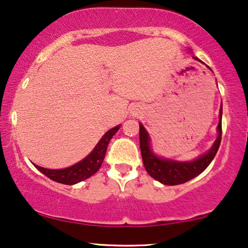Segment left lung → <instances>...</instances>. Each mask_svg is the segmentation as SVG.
I'll return each instance as SVG.
<instances>
[{
    "label": "left lung",
    "mask_w": 248,
    "mask_h": 248,
    "mask_svg": "<svg viewBox=\"0 0 248 248\" xmlns=\"http://www.w3.org/2000/svg\"><path fill=\"white\" fill-rule=\"evenodd\" d=\"M195 60L200 61L198 57ZM221 117H222V106L220 109V121L218 124V138L213 144V147L203 155L202 157L196 159L194 161L189 162H178L172 160H166L155 155L150 149L149 143V135L145 128L140 124V149L142 155V160L145 167V170L152 178L157 179L158 182L165 185H178L183 183L188 182L189 179L196 177L201 174L204 169L210 165L213 160L217 151L220 147L222 134L221 126Z\"/></svg>",
    "instance_id": "8db88e82"
}]
</instances>
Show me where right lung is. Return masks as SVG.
Returning <instances> with one entry per match:
<instances>
[{
    "label": "right lung",
    "instance_id": "1",
    "mask_svg": "<svg viewBox=\"0 0 248 248\" xmlns=\"http://www.w3.org/2000/svg\"><path fill=\"white\" fill-rule=\"evenodd\" d=\"M118 128H120V125L106 132L104 137L100 139V141L98 142L96 148L93 149V152L88 157L84 158L82 161L71 166L69 168L46 169L39 167L37 165H35V167L39 171H42L44 175L52 179V181L61 183V184L73 185L81 181H84V179L89 178L90 176L96 174L99 170L100 166L103 165L105 155H106L108 143H109L113 135L118 131Z\"/></svg>",
    "mask_w": 248,
    "mask_h": 248
}]
</instances>
